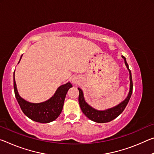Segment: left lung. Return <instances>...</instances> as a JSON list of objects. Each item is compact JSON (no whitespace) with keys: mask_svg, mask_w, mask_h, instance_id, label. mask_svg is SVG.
Instances as JSON below:
<instances>
[{"mask_svg":"<svg viewBox=\"0 0 154 154\" xmlns=\"http://www.w3.org/2000/svg\"><path fill=\"white\" fill-rule=\"evenodd\" d=\"M122 58L124 59L125 64L126 65L127 69H128L130 72V92L128 95L127 98L125 99L123 102L121 103L118 106H115L113 108H111L110 109H108L106 111H97L96 109L91 107L90 105L85 103L83 98V94L82 90L80 88H78L79 90V103L81 109H82L83 114L85 115L87 118H89L91 120L94 122H97V123H106V122H111L116 118L117 117L119 116L123 111L126 108V105L129 102V100L130 97H131L132 93V88H133V83H132V75L131 71L129 69L128 64L126 60V58L124 56H122Z\"/></svg>","mask_w":154,"mask_h":154,"instance_id":"left-lung-1","label":"left lung"}]
</instances>
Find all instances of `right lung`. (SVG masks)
Listing matches in <instances>:
<instances>
[{
    "label": "right lung",
    "mask_w": 154,
    "mask_h": 154,
    "mask_svg": "<svg viewBox=\"0 0 154 154\" xmlns=\"http://www.w3.org/2000/svg\"><path fill=\"white\" fill-rule=\"evenodd\" d=\"M71 87H72V84L69 82L59 87L56 90L55 94L49 100L41 103H30L20 96L17 90L14 73L15 96L21 109L28 118L33 121L40 122V123H49V122L55 120L58 118L63 108L66 93L69 88Z\"/></svg>",
    "instance_id": "add662e5"
}]
</instances>
